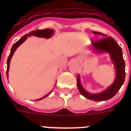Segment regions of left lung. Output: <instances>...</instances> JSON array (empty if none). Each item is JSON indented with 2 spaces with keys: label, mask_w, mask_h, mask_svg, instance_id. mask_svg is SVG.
<instances>
[{
  "label": "left lung",
  "mask_w": 131,
  "mask_h": 131,
  "mask_svg": "<svg viewBox=\"0 0 131 131\" xmlns=\"http://www.w3.org/2000/svg\"><path fill=\"white\" fill-rule=\"evenodd\" d=\"M92 33L95 35L106 37L97 40L96 42L92 40L91 48L96 53H108L110 54L115 69L116 75L113 83L100 93L92 94L85 91L80 81L79 75L77 76V88L82 95L87 99L96 102L105 101L114 96L124 83L125 79V63L123 58L122 49L113 38L111 37H107L106 35L100 32L93 31Z\"/></svg>",
  "instance_id": "left-lung-1"
}]
</instances>
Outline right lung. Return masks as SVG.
I'll use <instances>...</instances> for the list:
<instances>
[{
  "label": "right lung",
  "instance_id": "obj_1",
  "mask_svg": "<svg viewBox=\"0 0 131 131\" xmlns=\"http://www.w3.org/2000/svg\"><path fill=\"white\" fill-rule=\"evenodd\" d=\"M54 33V30L51 29H37L35 31H32L30 33H27V34L25 35L24 36H23L19 40H18L16 43L14 44V45L12 46L11 48V51H10V55H9L8 58V60H7V71H6V75H7V79H8V71H9V68H10V60H11L12 57L13 56L14 53L15 52L16 50L18 48V47L20 46L23 42L27 39L28 37H31V36H35V37H41V38H47V39H49L52 36V34ZM52 91L48 93L47 95H45V96L42 97V98L37 99V100H40L43 99V98H46V97L48 96L49 95L50 92H52Z\"/></svg>",
  "mask_w": 131,
  "mask_h": 131
}]
</instances>
